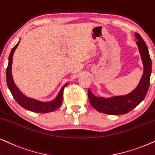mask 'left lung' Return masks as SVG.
I'll return each mask as SVG.
<instances>
[{"mask_svg":"<svg viewBox=\"0 0 155 155\" xmlns=\"http://www.w3.org/2000/svg\"><path fill=\"white\" fill-rule=\"evenodd\" d=\"M137 45L143 64V74L137 87L130 93L124 95H117L110 97L95 96L88 90V98L91 105L102 113L117 115L126 114L138 105L147 93L150 87V75L152 73V60L148 48L140 34L134 33Z\"/></svg>","mask_w":155,"mask_h":155,"instance_id":"obj_1","label":"left lung"}]
</instances>
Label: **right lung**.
Wrapping results in <instances>:
<instances>
[{
	"label": "right lung",
	"mask_w": 155,
	"mask_h": 155,
	"mask_svg": "<svg viewBox=\"0 0 155 155\" xmlns=\"http://www.w3.org/2000/svg\"><path fill=\"white\" fill-rule=\"evenodd\" d=\"M21 40V39H20ZM20 40L13 49L11 50L8 58V65L6 69V82L8 89L11 91L12 95L15 101L18 103L22 107L33 112L38 113H48L52 112L58 109L61 105L63 102V90L69 83H66L63 86L58 92L57 97L51 102H42L39 100L33 99V98L28 97V96L24 95L19 88L16 86L14 82L13 75H12V63H13V57L14 52L18 46Z\"/></svg>",
	"instance_id": "right-lung-1"
}]
</instances>
